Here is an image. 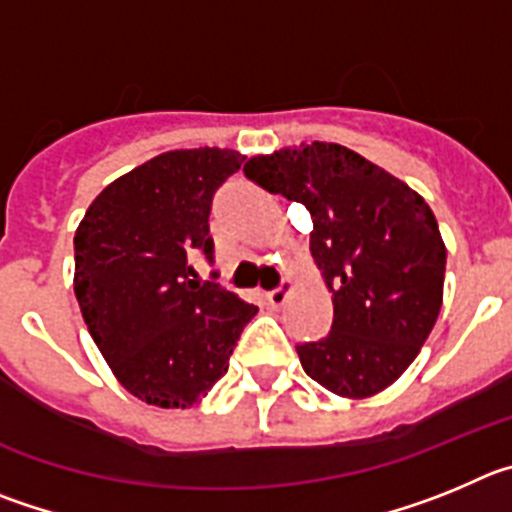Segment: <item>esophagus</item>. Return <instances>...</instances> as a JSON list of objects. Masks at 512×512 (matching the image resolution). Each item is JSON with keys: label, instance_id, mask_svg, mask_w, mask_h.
Segmentation results:
<instances>
[{"label": "esophagus", "instance_id": "34e87169", "mask_svg": "<svg viewBox=\"0 0 512 512\" xmlns=\"http://www.w3.org/2000/svg\"><path fill=\"white\" fill-rule=\"evenodd\" d=\"M293 290V285H290V280H283V285H278V288L267 290V303L273 308H280L285 303V298H288V293Z\"/></svg>", "mask_w": 512, "mask_h": 512}]
</instances>
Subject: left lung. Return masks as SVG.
Returning <instances> with one entry per match:
<instances>
[{"label": "left lung", "instance_id": "8db88e82", "mask_svg": "<svg viewBox=\"0 0 512 512\" xmlns=\"http://www.w3.org/2000/svg\"><path fill=\"white\" fill-rule=\"evenodd\" d=\"M245 176L311 214V255L334 321L324 339L296 347L306 375L352 400L393 385L444 301L446 247L434 211L408 183L336 142L255 155Z\"/></svg>", "mask_w": 512, "mask_h": 512}]
</instances>
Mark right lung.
Wrapping results in <instances>:
<instances>
[{
    "label": "right lung",
    "instance_id": "right-lung-1",
    "mask_svg": "<svg viewBox=\"0 0 512 512\" xmlns=\"http://www.w3.org/2000/svg\"><path fill=\"white\" fill-rule=\"evenodd\" d=\"M245 155L222 147L170 150L119 176L91 201L73 237L78 306L114 377L158 408H191L224 377L257 306L201 283L211 260L216 188Z\"/></svg>",
    "mask_w": 512,
    "mask_h": 512
}]
</instances>
